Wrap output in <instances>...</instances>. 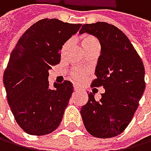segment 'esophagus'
Masks as SVG:
<instances>
[{"mask_svg": "<svg viewBox=\"0 0 151 151\" xmlns=\"http://www.w3.org/2000/svg\"><path fill=\"white\" fill-rule=\"evenodd\" d=\"M79 90V88H78V87H76V86H74V91L75 92H77Z\"/></svg>", "mask_w": 151, "mask_h": 151, "instance_id": "34e87169", "label": "esophagus"}]
</instances>
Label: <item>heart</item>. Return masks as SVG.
Listing matches in <instances>:
<instances>
[{"instance_id":"heart-1","label":"heart","mask_w":151,"mask_h":151,"mask_svg":"<svg viewBox=\"0 0 151 151\" xmlns=\"http://www.w3.org/2000/svg\"><path fill=\"white\" fill-rule=\"evenodd\" d=\"M94 43H97V40L93 36H90V35H85L83 37V40H82V45L83 49L90 46L91 44H94ZM68 43H65L64 46H63V49L62 51H64L67 47ZM71 77L75 80L77 81V82H80V81H82L84 76H85V71H83V69L81 68H75L71 70Z\"/></svg>"}]
</instances>
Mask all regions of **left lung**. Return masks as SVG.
Wrapping results in <instances>:
<instances>
[{
	"label": "left lung",
	"mask_w": 151,
	"mask_h": 151,
	"mask_svg": "<svg viewBox=\"0 0 151 151\" xmlns=\"http://www.w3.org/2000/svg\"><path fill=\"white\" fill-rule=\"evenodd\" d=\"M98 39L101 52L92 86H103L104 94L96 101L94 95L81 109L84 127L95 137L109 138L120 134L132 121L145 91V68L127 36L106 22L84 24L81 34Z\"/></svg>",
	"instance_id": "8db88e82"
}]
</instances>
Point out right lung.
<instances>
[{
    "instance_id": "add662e5",
    "label": "right lung",
    "mask_w": 151,
    "mask_h": 151,
    "mask_svg": "<svg viewBox=\"0 0 151 151\" xmlns=\"http://www.w3.org/2000/svg\"><path fill=\"white\" fill-rule=\"evenodd\" d=\"M81 26L42 19L26 30L11 53L4 84L12 113L27 134L44 135L59 126L73 85L65 81L50 89L49 69L60 62L63 45Z\"/></svg>"
}]
</instances>
